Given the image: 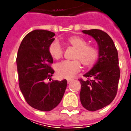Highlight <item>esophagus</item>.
Listing matches in <instances>:
<instances>
[{
    "label": "esophagus",
    "mask_w": 131,
    "mask_h": 131,
    "mask_svg": "<svg viewBox=\"0 0 131 131\" xmlns=\"http://www.w3.org/2000/svg\"><path fill=\"white\" fill-rule=\"evenodd\" d=\"M71 81H73V79H67V82H68V83L71 82Z\"/></svg>",
    "instance_id": "esophagus-1"
}]
</instances>
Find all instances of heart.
Listing matches in <instances>:
<instances>
[{
    "mask_svg": "<svg viewBox=\"0 0 131 131\" xmlns=\"http://www.w3.org/2000/svg\"><path fill=\"white\" fill-rule=\"evenodd\" d=\"M68 45L75 48L72 55L73 60H68L56 66V72L60 78H71L81 70L82 65L84 68H92L98 58V50L93 45L88 44V41L82 37L73 36L66 39ZM49 54L54 59L58 60L63 58V49L57 41L49 46Z\"/></svg>",
    "mask_w": 131,
    "mask_h": 131,
    "instance_id": "obj_1",
    "label": "heart"
}]
</instances>
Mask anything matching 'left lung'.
<instances>
[{"label": "left lung", "mask_w": 131, "mask_h": 131, "mask_svg": "<svg viewBox=\"0 0 131 131\" xmlns=\"http://www.w3.org/2000/svg\"><path fill=\"white\" fill-rule=\"evenodd\" d=\"M96 40L99 58L93 68L84 74L86 80L79 79L82 88L80 101L84 108L95 112L112 103L118 89L120 70L117 49L113 40L101 30H82Z\"/></svg>", "instance_id": "8db88e82"}]
</instances>
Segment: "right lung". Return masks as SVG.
<instances>
[{
  "mask_svg": "<svg viewBox=\"0 0 131 131\" xmlns=\"http://www.w3.org/2000/svg\"><path fill=\"white\" fill-rule=\"evenodd\" d=\"M55 34L44 30H35L27 34L19 47L17 66L19 86L26 102L33 108L43 112L54 108L63 98L67 81H45L54 72L49 46Z\"/></svg>",
  "mask_w": 131,
  "mask_h": 131,
  "instance_id": "obj_1",
  "label": "right lung"
}]
</instances>
